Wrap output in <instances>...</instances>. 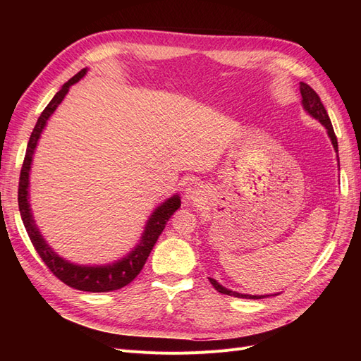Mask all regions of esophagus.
Returning <instances> with one entry per match:
<instances>
[{
	"instance_id": "1",
	"label": "esophagus",
	"mask_w": 361,
	"mask_h": 361,
	"mask_svg": "<svg viewBox=\"0 0 361 361\" xmlns=\"http://www.w3.org/2000/svg\"><path fill=\"white\" fill-rule=\"evenodd\" d=\"M204 195V190H203V187L200 183H197V182H192V183H190L188 187H187V190H185V197H187L188 200H200L202 197Z\"/></svg>"
}]
</instances>
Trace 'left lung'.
Here are the masks:
<instances>
[{"label":"left lung","mask_w":361,"mask_h":361,"mask_svg":"<svg viewBox=\"0 0 361 361\" xmlns=\"http://www.w3.org/2000/svg\"><path fill=\"white\" fill-rule=\"evenodd\" d=\"M300 92H301V97H302V106L304 110L307 111L312 117H314L316 120H319L321 125L325 126L326 133H329V137L333 143V147L334 150L337 152V138H336V134H334V129H333V125H331V120L329 117V114H326V110L324 104L321 102V97L318 96V93H316L312 87L309 84L305 82H300ZM211 285L220 292V293H224V295H231V297H238V298H248V300H260V298H265V297H269V295H247V293H239V292H233V290H228L226 289L224 286H221L220 283H218L216 280L214 279H209Z\"/></svg>","instance_id":"8db88e82"}]
</instances>
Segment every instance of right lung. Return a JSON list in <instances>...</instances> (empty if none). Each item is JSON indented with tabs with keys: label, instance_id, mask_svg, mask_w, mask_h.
Here are the masks:
<instances>
[{
	"label": "right lung",
	"instance_id": "obj_1",
	"mask_svg": "<svg viewBox=\"0 0 361 361\" xmlns=\"http://www.w3.org/2000/svg\"><path fill=\"white\" fill-rule=\"evenodd\" d=\"M85 73H87V69H81L75 76H72V78L61 87L60 92H57L56 96L52 97V101L47 105L45 110H43V113L37 118V123L35 129H32L30 141H28L23 169H20L18 203H19L20 218H23L31 243L35 245L39 256L42 257L43 262H45V265L49 268V271L54 276L60 279L64 285H68L73 289L84 290V292H110V290L122 289L140 274V271L143 269L152 248H154L159 235L164 231V227H166L169 218L180 207V197L179 195H173V197L167 199L161 206H158L147 220L145 233L141 236L140 244L135 248H133V251H129L128 256L110 265L82 267V265L71 264V262L60 257L56 251L47 244L45 239L42 238L35 220H32V214L30 209V202H28L30 169H31L32 154H35L37 141L40 138L43 128H45L48 122V118L54 111H56V108L61 104L64 96L68 94L71 85L78 82Z\"/></svg>",
	"mask_w": 361,
	"mask_h": 361
}]
</instances>
